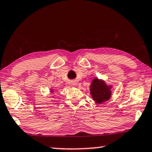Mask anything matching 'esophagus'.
Masks as SVG:
<instances>
[{"instance_id": "34e87169", "label": "esophagus", "mask_w": 152, "mask_h": 152, "mask_svg": "<svg viewBox=\"0 0 152 152\" xmlns=\"http://www.w3.org/2000/svg\"><path fill=\"white\" fill-rule=\"evenodd\" d=\"M73 85H76V83H74V84H73Z\"/></svg>"}]
</instances>
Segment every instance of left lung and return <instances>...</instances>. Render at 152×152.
<instances>
[{"label":"left lung","mask_w":152,"mask_h":152,"mask_svg":"<svg viewBox=\"0 0 152 152\" xmlns=\"http://www.w3.org/2000/svg\"><path fill=\"white\" fill-rule=\"evenodd\" d=\"M90 91L92 99L95 103L102 104L110 99L112 95L113 86L108 85L102 79L96 77L92 80Z\"/></svg>","instance_id":"obj_1"}]
</instances>
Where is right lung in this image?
Instances as JSON below:
<instances>
[{
	"label": "right lung",
	"instance_id": "add662e5",
	"mask_svg": "<svg viewBox=\"0 0 152 152\" xmlns=\"http://www.w3.org/2000/svg\"><path fill=\"white\" fill-rule=\"evenodd\" d=\"M50 92H51V93H53V92H54V91H53V88H50Z\"/></svg>",
	"mask_w": 152,
	"mask_h": 152
}]
</instances>
